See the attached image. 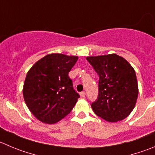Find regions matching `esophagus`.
<instances>
[{
  "label": "esophagus",
  "instance_id": "esophagus-1",
  "mask_svg": "<svg viewBox=\"0 0 155 155\" xmlns=\"http://www.w3.org/2000/svg\"><path fill=\"white\" fill-rule=\"evenodd\" d=\"M85 95H86V93H85V91H82V92L80 93V96L81 97H84Z\"/></svg>",
  "mask_w": 155,
  "mask_h": 155
}]
</instances>
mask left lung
<instances>
[{
	"mask_svg": "<svg viewBox=\"0 0 155 155\" xmlns=\"http://www.w3.org/2000/svg\"><path fill=\"white\" fill-rule=\"evenodd\" d=\"M99 75L98 96L91 107L107 122H117L133 110L138 88L135 71L123 57L116 54L87 57Z\"/></svg>",
	"mask_w": 155,
	"mask_h": 155,
	"instance_id": "left-lung-1",
	"label": "left lung"
}]
</instances>
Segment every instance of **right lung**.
Here are the masks:
<instances>
[{"instance_id": "right-lung-1", "label": "right lung", "mask_w": 155, "mask_h": 155, "mask_svg": "<svg viewBox=\"0 0 155 155\" xmlns=\"http://www.w3.org/2000/svg\"><path fill=\"white\" fill-rule=\"evenodd\" d=\"M78 56L49 54L35 63L23 85L24 101L39 120L53 124L70 113L80 97L68 73Z\"/></svg>"}]
</instances>
